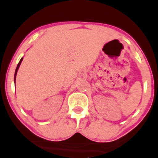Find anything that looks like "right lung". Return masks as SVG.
Returning a JSON list of instances; mask_svg holds the SVG:
<instances>
[{
    "instance_id": "obj_1",
    "label": "right lung",
    "mask_w": 158,
    "mask_h": 158,
    "mask_svg": "<svg viewBox=\"0 0 158 158\" xmlns=\"http://www.w3.org/2000/svg\"><path fill=\"white\" fill-rule=\"evenodd\" d=\"M22 60H23V58H21V60H20V61H19V64H18V65H17V68H16V70H15V77H14V80H15V82L16 74H17L18 70H19V67H20V64H21V61H22Z\"/></svg>"
}]
</instances>
